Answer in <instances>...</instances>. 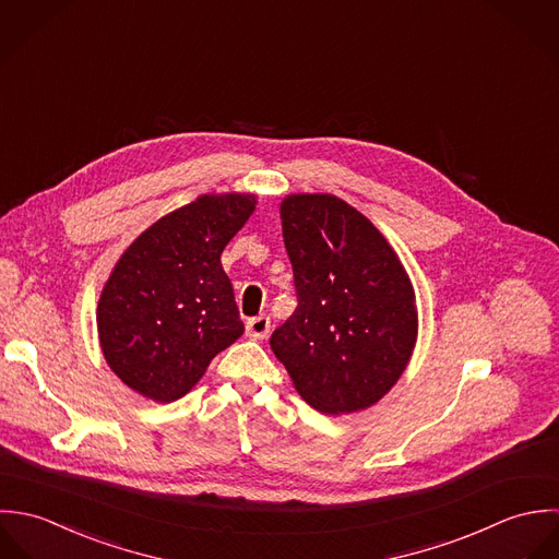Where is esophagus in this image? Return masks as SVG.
Instances as JSON below:
<instances>
[{
    "instance_id": "1",
    "label": "esophagus",
    "mask_w": 559,
    "mask_h": 559,
    "mask_svg": "<svg viewBox=\"0 0 559 559\" xmlns=\"http://www.w3.org/2000/svg\"><path fill=\"white\" fill-rule=\"evenodd\" d=\"M267 333H270V318L259 316V318H252L246 322V335L252 336V338H265Z\"/></svg>"
}]
</instances>
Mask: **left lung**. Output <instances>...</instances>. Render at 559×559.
I'll list each match as a JSON object with an SVG mask.
<instances>
[{"instance_id": "1", "label": "left lung", "mask_w": 559, "mask_h": 559, "mask_svg": "<svg viewBox=\"0 0 559 559\" xmlns=\"http://www.w3.org/2000/svg\"><path fill=\"white\" fill-rule=\"evenodd\" d=\"M281 221L298 307L270 347L316 411H365L411 360L413 283L384 235L333 194H292Z\"/></svg>"}]
</instances>
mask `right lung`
Instances as JSON below:
<instances>
[{
  "label": "right lung",
  "mask_w": 559,
  "mask_h": 559,
  "mask_svg": "<svg viewBox=\"0 0 559 559\" xmlns=\"http://www.w3.org/2000/svg\"><path fill=\"white\" fill-rule=\"evenodd\" d=\"M252 194H203L151 224L116 261L97 307L104 356L135 393L183 397L243 333L221 254Z\"/></svg>",
  "instance_id": "right-lung-1"
}]
</instances>
